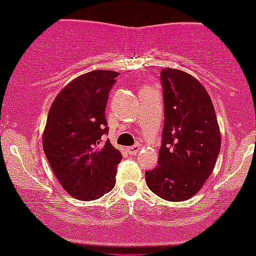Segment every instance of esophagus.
I'll return each instance as SVG.
<instances>
[{
	"label": "esophagus",
	"mask_w": 256,
	"mask_h": 256,
	"mask_svg": "<svg viewBox=\"0 0 256 256\" xmlns=\"http://www.w3.org/2000/svg\"><path fill=\"white\" fill-rule=\"evenodd\" d=\"M140 144H136V146H130V147H128V148H126V151L130 152V154H137L138 151H140Z\"/></svg>",
	"instance_id": "1"
}]
</instances>
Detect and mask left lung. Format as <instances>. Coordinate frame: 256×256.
Returning a JSON list of instances; mask_svg holds the SVG:
<instances>
[{
    "label": "left lung",
    "mask_w": 256,
    "mask_h": 256,
    "mask_svg": "<svg viewBox=\"0 0 256 256\" xmlns=\"http://www.w3.org/2000/svg\"><path fill=\"white\" fill-rule=\"evenodd\" d=\"M165 123L158 161L146 171L150 190L168 202L196 196L213 171L221 132L210 94L192 74L161 70Z\"/></svg>",
    "instance_id": "8db88e82"
}]
</instances>
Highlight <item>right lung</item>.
<instances>
[{
    "mask_svg": "<svg viewBox=\"0 0 256 256\" xmlns=\"http://www.w3.org/2000/svg\"><path fill=\"white\" fill-rule=\"evenodd\" d=\"M118 72L95 70L72 80L56 96L43 132V148L70 196L95 200L116 185L122 154L102 137L109 132L105 105Z\"/></svg>",
    "mask_w": 256,
    "mask_h": 256,
    "instance_id": "1",
    "label": "right lung"
}]
</instances>
